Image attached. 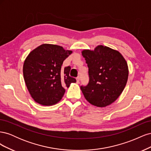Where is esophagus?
Instances as JSON below:
<instances>
[{
    "instance_id": "1",
    "label": "esophagus",
    "mask_w": 151,
    "mask_h": 151,
    "mask_svg": "<svg viewBox=\"0 0 151 151\" xmlns=\"http://www.w3.org/2000/svg\"><path fill=\"white\" fill-rule=\"evenodd\" d=\"M76 80H77V83H79V81H80V77H77L76 78Z\"/></svg>"
}]
</instances>
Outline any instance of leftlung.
I'll list each match as a JSON object with an SVG mask.
<instances>
[{
    "instance_id": "1",
    "label": "left lung",
    "mask_w": 151,
    "mask_h": 151,
    "mask_svg": "<svg viewBox=\"0 0 151 151\" xmlns=\"http://www.w3.org/2000/svg\"><path fill=\"white\" fill-rule=\"evenodd\" d=\"M82 55L89 68L88 84L81 86L86 99L98 107L115 102L124 89L129 77L125 59L117 50L98 45Z\"/></svg>"
}]
</instances>
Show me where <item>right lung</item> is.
Returning a JSON list of instances; mask_svg holds the SVG:
<instances>
[{
    "instance_id": "obj_1",
    "label": "right lung",
    "mask_w": 151,
    "mask_h": 151,
    "mask_svg": "<svg viewBox=\"0 0 151 151\" xmlns=\"http://www.w3.org/2000/svg\"><path fill=\"white\" fill-rule=\"evenodd\" d=\"M72 53L56 45L43 44L31 51L25 59L23 76L27 88L35 101L43 106L59 102L76 80L69 76L70 67L62 68L65 59Z\"/></svg>"
}]
</instances>
